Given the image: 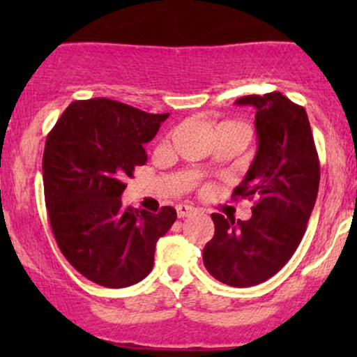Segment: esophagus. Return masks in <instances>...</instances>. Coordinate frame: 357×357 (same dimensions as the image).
I'll use <instances>...</instances> for the list:
<instances>
[{"label":"esophagus","instance_id":"obj_1","mask_svg":"<svg viewBox=\"0 0 357 357\" xmlns=\"http://www.w3.org/2000/svg\"><path fill=\"white\" fill-rule=\"evenodd\" d=\"M176 213H178L179 218H186V216L195 215L196 210L190 206V204H178V206H176Z\"/></svg>","mask_w":357,"mask_h":357}]
</instances>
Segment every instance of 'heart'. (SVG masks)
<instances>
[{"label": "heart", "mask_w": 357, "mask_h": 357, "mask_svg": "<svg viewBox=\"0 0 357 357\" xmlns=\"http://www.w3.org/2000/svg\"><path fill=\"white\" fill-rule=\"evenodd\" d=\"M220 127H235V129H240V130H243L241 129V127L238 126V124H235V122H221V124L216 127V129H220Z\"/></svg>", "instance_id": "b5f03b06"}]
</instances>
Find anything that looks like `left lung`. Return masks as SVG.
I'll return each instance as SVG.
<instances>
[{
    "instance_id": "8db88e82",
    "label": "left lung",
    "mask_w": 357,
    "mask_h": 357,
    "mask_svg": "<svg viewBox=\"0 0 357 357\" xmlns=\"http://www.w3.org/2000/svg\"><path fill=\"white\" fill-rule=\"evenodd\" d=\"M235 104L257 110V154L233 191L235 198L255 199V206L247 221L213 213L215 235L203 264L223 284L252 287L275 275L297 250L317 199L321 166L304 107L280 92Z\"/></svg>"
}]
</instances>
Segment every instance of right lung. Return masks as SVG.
I'll return each instance as SVG.
<instances>
[{
    "label": "right lung",
    "mask_w": 357,
    "mask_h": 357,
    "mask_svg": "<svg viewBox=\"0 0 357 357\" xmlns=\"http://www.w3.org/2000/svg\"><path fill=\"white\" fill-rule=\"evenodd\" d=\"M169 114H147L110 99L75 100L45 142L43 188L52 231L63 257L96 284L122 289L153 270L158 240L176 210L122 204L124 179L144 166V144Z\"/></svg>",
    "instance_id": "add662e5"
}]
</instances>
